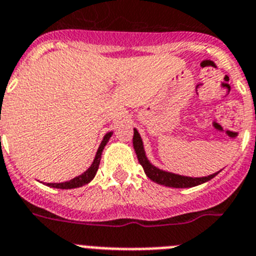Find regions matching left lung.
<instances>
[{
    "instance_id": "left-lung-1",
    "label": "left lung",
    "mask_w": 256,
    "mask_h": 256,
    "mask_svg": "<svg viewBox=\"0 0 256 256\" xmlns=\"http://www.w3.org/2000/svg\"><path fill=\"white\" fill-rule=\"evenodd\" d=\"M133 148H134V152H136L137 159H138L140 164L142 166L144 171H145L146 176L152 180L154 182H158L160 185H164V186L170 188H192L196 186V185L203 184L206 181L211 180L218 174V172L214 174H210L206 178H186V176H180V174H170V172L162 171L159 168L154 167V166L146 158L145 152H144L142 146V140L140 137L137 130H134L133 133Z\"/></svg>"
}]
</instances>
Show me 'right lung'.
<instances>
[{"label":"right lung","instance_id":"right-lung-1","mask_svg":"<svg viewBox=\"0 0 256 256\" xmlns=\"http://www.w3.org/2000/svg\"><path fill=\"white\" fill-rule=\"evenodd\" d=\"M111 134H112V133H107L106 136L104 137V141L101 142V146L98 148V152H97V154H96L94 160H93V163H92L90 167H89L88 170L84 172V174H80V176H78V178H72V180L66 181V182H60V184H46L48 186L58 188V189H74V188H80V186H82V185L90 182V181L94 178L96 174H97L98 167H100V162H101L102 152H104L106 144L108 142V140H110Z\"/></svg>","mask_w":256,"mask_h":256}]
</instances>
